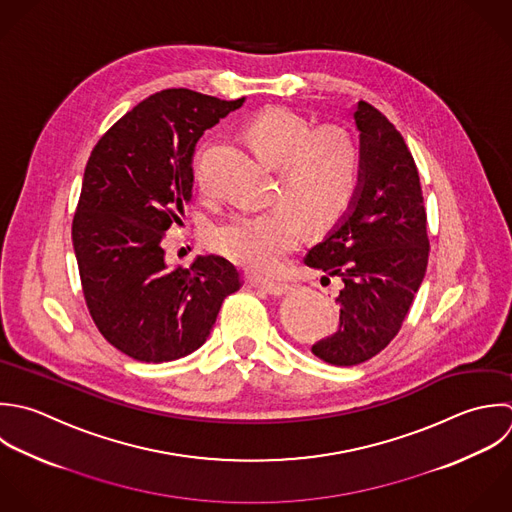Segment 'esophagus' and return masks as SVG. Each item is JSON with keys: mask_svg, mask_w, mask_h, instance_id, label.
<instances>
[{"mask_svg": "<svg viewBox=\"0 0 512 512\" xmlns=\"http://www.w3.org/2000/svg\"><path fill=\"white\" fill-rule=\"evenodd\" d=\"M257 287L263 289L265 293L273 295V297L287 295V293L293 289V285H289V283H257Z\"/></svg>", "mask_w": 512, "mask_h": 512, "instance_id": "obj_1", "label": "esophagus"}]
</instances>
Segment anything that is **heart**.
I'll list each match as a JSON object with an SVG mask.
<instances>
[{"mask_svg":"<svg viewBox=\"0 0 512 512\" xmlns=\"http://www.w3.org/2000/svg\"><path fill=\"white\" fill-rule=\"evenodd\" d=\"M245 133L263 159L281 167L275 191L281 203L231 217L213 231L211 243L249 273L271 275L299 245L305 223L323 229L345 213L359 183L361 149L345 129H313L281 107L259 113ZM193 177L205 187L203 151L195 155Z\"/></svg>","mask_w":512,"mask_h":512,"instance_id":"obj_1","label":"heart"}]
</instances>
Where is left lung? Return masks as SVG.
Here are the masks:
<instances>
[{"label":"left lung","instance_id":"1","mask_svg":"<svg viewBox=\"0 0 512 512\" xmlns=\"http://www.w3.org/2000/svg\"><path fill=\"white\" fill-rule=\"evenodd\" d=\"M353 117L361 133L355 195L305 257V265L343 281L339 329L311 349L337 367L365 363L395 339L429 263L421 179L403 135L367 101Z\"/></svg>","mask_w":512,"mask_h":512}]
</instances>
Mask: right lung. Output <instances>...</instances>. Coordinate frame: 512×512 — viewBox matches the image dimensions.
I'll use <instances>...</instances> for the list:
<instances>
[{"label":"right lung","instance_id":"right-lung-1","mask_svg":"<svg viewBox=\"0 0 512 512\" xmlns=\"http://www.w3.org/2000/svg\"><path fill=\"white\" fill-rule=\"evenodd\" d=\"M245 97L163 89L127 111L93 147L71 225L83 297L99 333L143 363L197 351L241 273L219 255L169 267L161 241L193 193L205 129Z\"/></svg>","mask_w":512,"mask_h":512}]
</instances>
